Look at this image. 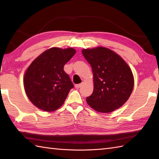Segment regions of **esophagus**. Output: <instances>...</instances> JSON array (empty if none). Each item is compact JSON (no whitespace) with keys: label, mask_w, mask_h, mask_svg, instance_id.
I'll list each match as a JSON object with an SVG mask.
<instances>
[{"label":"esophagus","mask_w":159,"mask_h":159,"mask_svg":"<svg viewBox=\"0 0 159 159\" xmlns=\"http://www.w3.org/2000/svg\"><path fill=\"white\" fill-rule=\"evenodd\" d=\"M82 85H83L82 83H80V84H76V85H75V87H76V88H80V87L82 86Z\"/></svg>","instance_id":"1"}]
</instances>
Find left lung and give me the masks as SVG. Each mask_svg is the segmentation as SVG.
<instances>
[{"instance_id":"8db88e82","label":"left lung","mask_w":159,"mask_h":159,"mask_svg":"<svg viewBox=\"0 0 159 159\" xmlns=\"http://www.w3.org/2000/svg\"><path fill=\"white\" fill-rule=\"evenodd\" d=\"M82 53L93 74V92L87 97V103L101 113L119 109L133 89L134 78L130 67L117 54L104 47L84 49Z\"/></svg>"}]
</instances>
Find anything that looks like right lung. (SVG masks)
Listing matches in <instances>:
<instances>
[{
	"instance_id": "add662e5",
	"label": "right lung",
	"mask_w": 159,
	"mask_h": 159,
	"mask_svg": "<svg viewBox=\"0 0 159 159\" xmlns=\"http://www.w3.org/2000/svg\"><path fill=\"white\" fill-rule=\"evenodd\" d=\"M75 53L72 48H52L30 65L24 77V87L35 106L45 111H55L62 106L74 87L63 67Z\"/></svg>"
}]
</instances>
